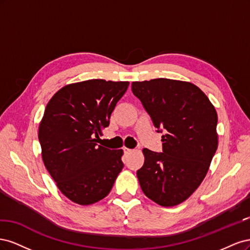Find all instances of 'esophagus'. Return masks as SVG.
I'll list each match as a JSON object with an SVG mask.
<instances>
[{
  "instance_id": "34e87169",
  "label": "esophagus",
  "mask_w": 250,
  "mask_h": 250,
  "mask_svg": "<svg viewBox=\"0 0 250 250\" xmlns=\"http://www.w3.org/2000/svg\"><path fill=\"white\" fill-rule=\"evenodd\" d=\"M123 150H124V153H125V154H130V153H132V152H133V150H132V149L126 148V147H124V148H123Z\"/></svg>"
}]
</instances>
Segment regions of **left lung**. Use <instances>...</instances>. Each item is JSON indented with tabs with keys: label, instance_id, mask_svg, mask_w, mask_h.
<instances>
[{
	"label": "left lung",
	"instance_id": "obj_1",
	"mask_svg": "<svg viewBox=\"0 0 250 250\" xmlns=\"http://www.w3.org/2000/svg\"><path fill=\"white\" fill-rule=\"evenodd\" d=\"M156 128H164L163 153L143 149L137 175L142 191L162 207L184 202L206 177L218 147L217 111L208 96L188 81L167 78L134 81Z\"/></svg>",
	"mask_w": 250,
	"mask_h": 250
}]
</instances>
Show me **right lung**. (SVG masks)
I'll use <instances>...</instances> for the list:
<instances>
[{
  "mask_svg": "<svg viewBox=\"0 0 250 250\" xmlns=\"http://www.w3.org/2000/svg\"><path fill=\"white\" fill-rule=\"evenodd\" d=\"M128 81L71 83L51 98L39 127L42 158L59 191L89 206L109 194L123 169V150L98 145Z\"/></svg>",
  "mask_w": 250,
  "mask_h": 250,
  "instance_id": "add662e5",
  "label": "right lung"
}]
</instances>
